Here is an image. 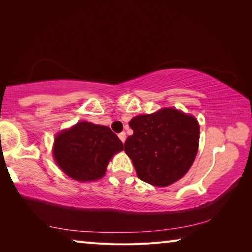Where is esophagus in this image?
<instances>
[{
    "instance_id": "obj_1",
    "label": "esophagus",
    "mask_w": 252,
    "mask_h": 252,
    "mask_svg": "<svg viewBox=\"0 0 252 252\" xmlns=\"http://www.w3.org/2000/svg\"><path fill=\"white\" fill-rule=\"evenodd\" d=\"M118 136H119V138H120L122 143H125V142H126V133H125V132H121V133H119V135H118Z\"/></svg>"
}]
</instances>
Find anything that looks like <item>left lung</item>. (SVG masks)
Wrapping results in <instances>:
<instances>
[{
    "instance_id": "obj_1",
    "label": "left lung",
    "mask_w": 252,
    "mask_h": 252,
    "mask_svg": "<svg viewBox=\"0 0 252 252\" xmlns=\"http://www.w3.org/2000/svg\"><path fill=\"white\" fill-rule=\"evenodd\" d=\"M133 134L125 152L136 174L154 186H168L186 174L194 162L199 142V125L192 116L174 108L134 117Z\"/></svg>"
}]
</instances>
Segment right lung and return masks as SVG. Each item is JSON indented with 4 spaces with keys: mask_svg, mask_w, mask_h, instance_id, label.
I'll return each mask as SVG.
<instances>
[{
    "mask_svg": "<svg viewBox=\"0 0 252 252\" xmlns=\"http://www.w3.org/2000/svg\"><path fill=\"white\" fill-rule=\"evenodd\" d=\"M122 149L110 127L82 121L56 136L53 155L68 176L88 182L103 178L111 157Z\"/></svg>",
    "mask_w": 252,
    "mask_h": 252,
    "instance_id": "obj_1",
    "label": "right lung"
}]
</instances>
